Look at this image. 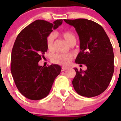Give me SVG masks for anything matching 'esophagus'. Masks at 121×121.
<instances>
[{
	"mask_svg": "<svg viewBox=\"0 0 121 121\" xmlns=\"http://www.w3.org/2000/svg\"><path fill=\"white\" fill-rule=\"evenodd\" d=\"M67 69V67H61V71H64L65 70V69Z\"/></svg>",
	"mask_w": 121,
	"mask_h": 121,
	"instance_id": "1",
	"label": "esophagus"
}]
</instances>
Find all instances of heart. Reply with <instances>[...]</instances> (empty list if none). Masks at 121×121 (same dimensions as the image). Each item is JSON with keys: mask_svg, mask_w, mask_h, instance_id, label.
Returning a JSON list of instances; mask_svg holds the SVG:
<instances>
[{"mask_svg": "<svg viewBox=\"0 0 121 121\" xmlns=\"http://www.w3.org/2000/svg\"><path fill=\"white\" fill-rule=\"evenodd\" d=\"M61 35L69 45L73 43H76V38L70 31H64L62 32ZM54 39L55 36L53 33L50 34L46 39V46L47 49L50 52H53L54 48ZM73 58V56L71 54H56L52 56L51 61L54 64L66 66L69 64Z\"/></svg>", "mask_w": 121, "mask_h": 121, "instance_id": "1", "label": "heart"}]
</instances>
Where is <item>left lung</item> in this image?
<instances>
[{"label": "left lung", "mask_w": 121, "mask_h": 121, "mask_svg": "<svg viewBox=\"0 0 121 121\" xmlns=\"http://www.w3.org/2000/svg\"><path fill=\"white\" fill-rule=\"evenodd\" d=\"M64 20L75 28L80 39V52L75 63L87 67L85 71L74 68L76 75L72 82L74 90L88 98L99 95L107 88L114 71L110 40L102 27L95 22L85 19Z\"/></svg>", "instance_id": "obj_1"}]
</instances>
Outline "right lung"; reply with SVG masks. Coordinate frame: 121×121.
Masks as SVG:
<instances>
[{
	"instance_id": "obj_1",
	"label": "right lung",
	"mask_w": 121,
	"mask_h": 121,
	"mask_svg": "<svg viewBox=\"0 0 121 121\" xmlns=\"http://www.w3.org/2000/svg\"><path fill=\"white\" fill-rule=\"evenodd\" d=\"M63 23L37 20L23 29L15 40L11 56V73L19 92L31 100L47 97L61 70L57 64L48 67L38 64L47 51V36Z\"/></svg>"
}]
</instances>
